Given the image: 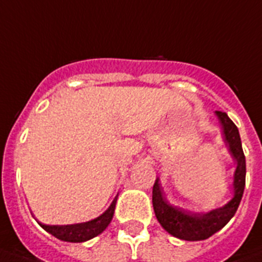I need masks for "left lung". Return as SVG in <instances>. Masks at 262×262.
<instances>
[{
    "label": "left lung",
    "mask_w": 262,
    "mask_h": 262,
    "mask_svg": "<svg viewBox=\"0 0 262 262\" xmlns=\"http://www.w3.org/2000/svg\"><path fill=\"white\" fill-rule=\"evenodd\" d=\"M215 114L224 128L225 141L229 145L230 153L236 161L234 184H232L234 198L222 208H217L208 213H193L170 205L162 196L158 179H156L153 186L152 203L158 222L169 234L183 241H204L220 231L234 217L243 198L244 187H246V156L242 148L239 129L226 113L215 112Z\"/></svg>",
    "instance_id": "1"
}]
</instances>
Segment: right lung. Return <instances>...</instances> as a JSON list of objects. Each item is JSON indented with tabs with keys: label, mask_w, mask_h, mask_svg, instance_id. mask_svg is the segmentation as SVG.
Segmentation results:
<instances>
[{
	"label": "right lung",
	"mask_w": 262,
	"mask_h": 262,
	"mask_svg": "<svg viewBox=\"0 0 262 262\" xmlns=\"http://www.w3.org/2000/svg\"><path fill=\"white\" fill-rule=\"evenodd\" d=\"M117 199H118V195L115 196L109 208H107L100 217L95 218V220L92 221H88V222H84V224L64 225V226H54V225H53V226H50V225H44L38 222V225H40L45 231L52 234L53 236H56L59 241L71 242V243L87 242L90 241V239H92V237L101 234V232L106 229L107 225L110 224V221H112L113 215H114Z\"/></svg>",
	"instance_id": "add662e5"
}]
</instances>
